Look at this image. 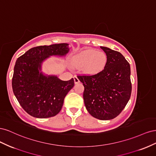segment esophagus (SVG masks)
Wrapping results in <instances>:
<instances>
[{
    "label": "esophagus",
    "instance_id": "1",
    "mask_svg": "<svg viewBox=\"0 0 156 156\" xmlns=\"http://www.w3.org/2000/svg\"><path fill=\"white\" fill-rule=\"evenodd\" d=\"M73 79H74V82L75 84H78L80 81H79V79L76 77V76H74L73 77Z\"/></svg>",
    "mask_w": 156,
    "mask_h": 156
}]
</instances>
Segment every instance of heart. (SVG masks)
<instances>
[{
    "label": "heart",
    "mask_w": 156,
    "mask_h": 156,
    "mask_svg": "<svg viewBox=\"0 0 156 156\" xmlns=\"http://www.w3.org/2000/svg\"><path fill=\"white\" fill-rule=\"evenodd\" d=\"M107 62V55L103 51L87 49L74 55L72 64L76 68H82L87 75H94L101 72Z\"/></svg>",
    "instance_id": "b5f03b06"
}]
</instances>
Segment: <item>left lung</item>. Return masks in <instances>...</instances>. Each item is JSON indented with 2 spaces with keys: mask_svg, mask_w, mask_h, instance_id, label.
Masks as SVG:
<instances>
[{
  "mask_svg": "<svg viewBox=\"0 0 156 156\" xmlns=\"http://www.w3.org/2000/svg\"><path fill=\"white\" fill-rule=\"evenodd\" d=\"M107 56L101 72L78 75L84 87L83 99L88 112L96 119H115L125 108L131 94L130 65L119 52L100 47Z\"/></svg>",
  "mask_w": 156,
  "mask_h": 156,
  "instance_id": "1",
  "label": "left lung"
}]
</instances>
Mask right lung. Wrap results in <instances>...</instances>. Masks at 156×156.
<instances>
[{
	"mask_svg": "<svg viewBox=\"0 0 156 156\" xmlns=\"http://www.w3.org/2000/svg\"><path fill=\"white\" fill-rule=\"evenodd\" d=\"M69 50L68 44L37 46L17 59L12 78L13 92L30 116L45 119L60 111L64 98L74 86V80L62 81L55 75H45L41 66L50 56H65Z\"/></svg>",
	"mask_w": 156,
	"mask_h": 156,
	"instance_id": "right-lung-1",
	"label": "right lung"
}]
</instances>
